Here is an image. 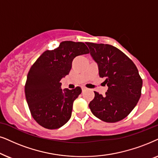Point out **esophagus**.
<instances>
[{
    "instance_id": "34e87169",
    "label": "esophagus",
    "mask_w": 158,
    "mask_h": 158,
    "mask_svg": "<svg viewBox=\"0 0 158 158\" xmlns=\"http://www.w3.org/2000/svg\"><path fill=\"white\" fill-rule=\"evenodd\" d=\"M81 90H82V92H84V91H85V90H86V87H81Z\"/></svg>"
}]
</instances>
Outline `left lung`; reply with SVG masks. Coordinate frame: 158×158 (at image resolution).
<instances>
[{
    "mask_svg": "<svg viewBox=\"0 0 158 158\" xmlns=\"http://www.w3.org/2000/svg\"><path fill=\"white\" fill-rule=\"evenodd\" d=\"M97 62L99 76L106 80V95L94 92L89 107L94 116L108 123L125 118L136 106L142 93V79L134 62L117 48L108 44L87 43Z\"/></svg>",
    "mask_w": 158,
    "mask_h": 158,
    "instance_id": "obj_1",
    "label": "left lung"
}]
</instances>
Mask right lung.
<instances>
[{
	"mask_svg": "<svg viewBox=\"0 0 158 158\" xmlns=\"http://www.w3.org/2000/svg\"><path fill=\"white\" fill-rule=\"evenodd\" d=\"M89 52L84 43L64 41L56 49L44 52L31 66L24 92L31 116L38 124L56 129L70 119L73 101L81 89L62 90L60 81L69 74L73 58Z\"/></svg>",
	"mask_w": 158,
	"mask_h": 158,
	"instance_id": "obj_1",
	"label": "right lung"
}]
</instances>
